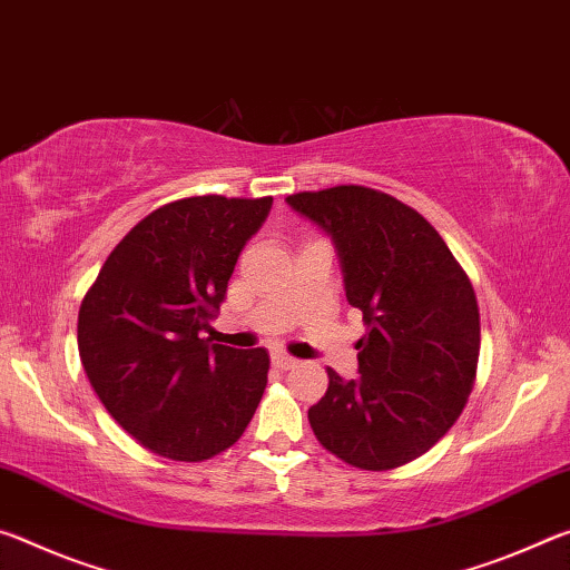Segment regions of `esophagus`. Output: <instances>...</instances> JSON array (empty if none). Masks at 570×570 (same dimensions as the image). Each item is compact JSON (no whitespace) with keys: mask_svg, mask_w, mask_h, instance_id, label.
I'll return each mask as SVG.
<instances>
[{"mask_svg":"<svg viewBox=\"0 0 570 570\" xmlns=\"http://www.w3.org/2000/svg\"><path fill=\"white\" fill-rule=\"evenodd\" d=\"M273 363H275V368H279V371H291V368L297 366V358L287 356V353H283V351H277V353H273Z\"/></svg>","mask_w":570,"mask_h":570,"instance_id":"esophagus-1","label":"esophagus"}]
</instances>
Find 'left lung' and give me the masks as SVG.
Listing matches in <instances>:
<instances>
[{"instance_id": "obj_1", "label": "left lung", "mask_w": 570, "mask_h": 570, "mask_svg": "<svg viewBox=\"0 0 570 570\" xmlns=\"http://www.w3.org/2000/svg\"><path fill=\"white\" fill-rule=\"evenodd\" d=\"M287 204L328 232L346 297L368 331L358 376L328 368L307 409L318 442L358 470L416 460L460 419L478 376L480 307L468 273L432 224L368 186L291 194Z\"/></svg>"}]
</instances>
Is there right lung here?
Listing matches in <instances>:
<instances>
[{
  "label": "right lung",
  "instance_id": "add662e5",
  "mask_svg": "<svg viewBox=\"0 0 570 570\" xmlns=\"http://www.w3.org/2000/svg\"><path fill=\"white\" fill-rule=\"evenodd\" d=\"M273 197L219 194L154 209L102 263L78 313V351L108 414L158 456L229 450L267 386L265 348L202 338Z\"/></svg>",
  "mask_w": 570,
  "mask_h": 570
}]
</instances>
